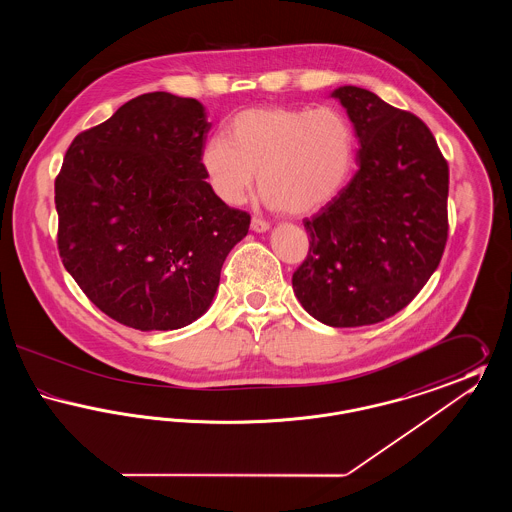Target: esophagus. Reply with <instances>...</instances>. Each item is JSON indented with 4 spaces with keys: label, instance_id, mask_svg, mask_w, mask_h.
<instances>
[{
    "label": "esophagus",
    "instance_id": "1",
    "mask_svg": "<svg viewBox=\"0 0 512 512\" xmlns=\"http://www.w3.org/2000/svg\"><path fill=\"white\" fill-rule=\"evenodd\" d=\"M268 228H270V224H268L267 220L257 219V217H253L251 220V230L253 232H267Z\"/></svg>",
    "mask_w": 512,
    "mask_h": 512
}]
</instances>
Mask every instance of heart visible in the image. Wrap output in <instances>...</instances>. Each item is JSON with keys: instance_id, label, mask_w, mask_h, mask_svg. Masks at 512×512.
Masks as SVG:
<instances>
[{"instance_id": "1", "label": "heart", "mask_w": 512, "mask_h": 512, "mask_svg": "<svg viewBox=\"0 0 512 512\" xmlns=\"http://www.w3.org/2000/svg\"><path fill=\"white\" fill-rule=\"evenodd\" d=\"M211 190L228 205L244 203L259 172L268 205L309 215L347 184L355 163L351 122L332 107H267L238 113L228 140L215 136L201 149Z\"/></svg>"}]
</instances>
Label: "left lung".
<instances>
[{"label":"left lung","mask_w":512,"mask_h":512,"mask_svg":"<svg viewBox=\"0 0 512 512\" xmlns=\"http://www.w3.org/2000/svg\"><path fill=\"white\" fill-rule=\"evenodd\" d=\"M353 122L359 169L305 219L309 255L295 297L322 324H376L407 307L447 242L449 167L430 128L357 86L332 92Z\"/></svg>","instance_id":"obj_1"}]
</instances>
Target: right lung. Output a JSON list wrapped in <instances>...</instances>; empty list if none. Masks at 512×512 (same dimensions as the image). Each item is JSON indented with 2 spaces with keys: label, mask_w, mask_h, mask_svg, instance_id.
Segmentation results:
<instances>
[{
  "label": "right lung",
  "mask_w": 512,
  "mask_h": 512,
  "mask_svg": "<svg viewBox=\"0 0 512 512\" xmlns=\"http://www.w3.org/2000/svg\"><path fill=\"white\" fill-rule=\"evenodd\" d=\"M209 130L197 99L153 92L67 149L55 180L59 255L88 299L124 326L192 324L247 236L251 217L217 197L201 169Z\"/></svg>",
  "instance_id": "1"
}]
</instances>
